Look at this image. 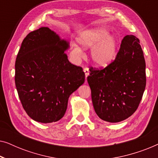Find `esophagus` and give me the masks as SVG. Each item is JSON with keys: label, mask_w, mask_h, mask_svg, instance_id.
<instances>
[{"label": "esophagus", "mask_w": 158, "mask_h": 158, "mask_svg": "<svg viewBox=\"0 0 158 158\" xmlns=\"http://www.w3.org/2000/svg\"><path fill=\"white\" fill-rule=\"evenodd\" d=\"M83 71H84V73H85V77H87L88 75H89V69H88V68H85L83 69Z\"/></svg>", "instance_id": "obj_1"}]
</instances>
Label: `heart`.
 I'll return each mask as SVG.
<instances>
[{
	"label": "heart",
	"mask_w": 158,
	"mask_h": 158,
	"mask_svg": "<svg viewBox=\"0 0 158 158\" xmlns=\"http://www.w3.org/2000/svg\"><path fill=\"white\" fill-rule=\"evenodd\" d=\"M78 42L84 49L92 47L90 58L96 65L106 67L115 58L117 51V40L116 36L108 34L104 29L87 30L81 34ZM72 53L77 58L83 57V51L77 45H73Z\"/></svg>",
	"instance_id": "obj_1"
}]
</instances>
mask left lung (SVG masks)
<instances>
[{
	"mask_svg": "<svg viewBox=\"0 0 158 158\" xmlns=\"http://www.w3.org/2000/svg\"><path fill=\"white\" fill-rule=\"evenodd\" d=\"M145 67L139 39L127 35L114 61L103 69L90 68L87 81L99 118L116 123L135 113L145 89Z\"/></svg>",
	"mask_w": 158,
	"mask_h": 158,
	"instance_id": "1",
	"label": "left lung"
}]
</instances>
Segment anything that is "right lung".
I'll return each instance as SVG.
<instances>
[{
  "label": "right lung",
  "mask_w": 158,
  "mask_h": 158,
  "mask_svg": "<svg viewBox=\"0 0 158 158\" xmlns=\"http://www.w3.org/2000/svg\"><path fill=\"white\" fill-rule=\"evenodd\" d=\"M69 42L48 27L23 40L15 63V83L21 104L32 119L51 123L63 117L68 98L85 82L81 67L71 64Z\"/></svg>",
  "instance_id": "obj_1"
}]
</instances>
